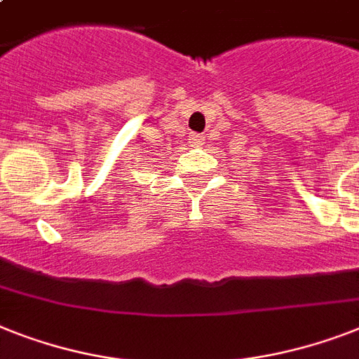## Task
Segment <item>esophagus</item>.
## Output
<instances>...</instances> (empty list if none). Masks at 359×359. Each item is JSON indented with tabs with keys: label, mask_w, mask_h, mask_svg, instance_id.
Instances as JSON below:
<instances>
[{
	"label": "esophagus",
	"mask_w": 359,
	"mask_h": 359,
	"mask_svg": "<svg viewBox=\"0 0 359 359\" xmlns=\"http://www.w3.org/2000/svg\"><path fill=\"white\" fill-rule=\"evenodd\" d=\"M203 136H199V134H191V144L194 145H201L203 144Z\"/></svg>",
	"instance_id": "obj_1"
}]
</instances>
